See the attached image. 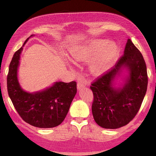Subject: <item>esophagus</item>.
Returning a JSON list of instances; mask_svg holds the SVG:
<instances>
[{"label": "esophagus", "mask_w": 156, "mask_h": 156, "mask_svg": "<svg viewBox=\"0 0 156 156\" xmlns=\"http://www.w3.org/2000/svg\"><path fill=\"white\" fill-rule=\"evenodd\" d=\"M85 86H86V83H84L83 80H80L77 84V87H78V90H80V89H83Z\"/></svg>", "instance_id": "esophagus-1"}]
</instances>
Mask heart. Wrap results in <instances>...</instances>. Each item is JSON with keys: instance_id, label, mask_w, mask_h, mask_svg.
<instances>
[{"instance_id": "b5f03b06", "label": "heart", "mask_w": 156, "mask_h": 156, "mask_svg": "<svg viewBox=\"0 0 156 156\" xmlns=\"http://www.w3.org/2000/svg\"><path fill=\"white\" fill-rule=\"evenodd\" d=\"M120 47L113 41L98 39L71 49L70 55L75 61H85L97 56L89 64L92 74L99 76L112 67L120 54Z\"/></svg>"}]
</instances>
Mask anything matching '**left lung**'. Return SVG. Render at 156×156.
<instances>
[{
    "label": "left lung",
    "instance_id": "left-lung-1",
    "mask_svg": "<svg viewBox=\"0 0 156 156\" xmlns=\"http://www.w3.org/2000/svg\"><path fill=\"white\" fill-rule=\"evenodd\" d=\"M122 74L123 83L116 87L118 78ZM147 84L143 56L128 39L124 55L114 67L90 87L94 97L92 114L96 122L102 128L112 129L127 125L138 112Z\"/></svg>",
    "mask_w": 156,
    "mask_h": 156
}]
</instances>
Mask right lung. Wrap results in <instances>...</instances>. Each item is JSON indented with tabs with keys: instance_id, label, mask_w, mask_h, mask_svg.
<instances>
[{
	"instance_id": "1",
	"label": "right lung",
	"mask_w": 156,
	"mask_h": 156,
	"mask_svg": "<svg viewBox=\"0 0 156 156\" xmlns=\"http://www.w3.org/2000/svg\"><path fill=\"white\" fill-rule=\"evenodd\" d=\"M34 36L29 37L14 54L7 75V91L16 110L23 120L38 128H52L60 125L67 115L77 92L76 83L55 82L49 87L33 93L21 87L18 78L20 54L26 43Z\"/></svg>"
}]
</instances>
